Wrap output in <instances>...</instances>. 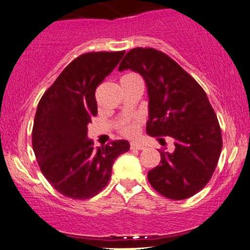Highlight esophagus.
Instances as JSON below:
<instances>
[{
    "instance_id": "1",
    "label": "esophagus",
    "mask_w": 250,
    "mask_h": 250,
    "mask_svg": "<svg viewBox=\"0 0 250 250\" xmlns=\"http://www.w3.org/2000/svg\"><path fill=\"white\" fill-rule=\"evenodd\" d=\"M131 147L132 150H134V149H137V150H142V149H145V146L141 145V144H138V142H131Z\"/></svg>"
}]
</instances>
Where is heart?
Segmentation results:
<instances>
[{"label": "heart", "mask_w": 250, "mask_h": 250, "mask_svg": "<svg viewBox=\"0 0 250 250\" xmlns=\"http://www.w3.org/2000/svg\"><path fill=\"white\" fill-rule=\"evenodd\" d=\"M118 129L121 134L126 138H133L138 134L139 131V121L138 119H126L118 125Z\"/></svg>", "instance_id": "heart-1"}]
</instances>
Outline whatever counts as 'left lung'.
Returning <instances> with one entry per match:
<instances>
[{
	"label": "left lung",
	"mask_w": 250,
	"mask_h": 250,
	"mask_svg": "<svg viewBox=\"0 0 250 250\" xmlns=\"http://www.w3.org/2000/svg\"><path fill=\"white\" fill-rule=\"evenodd\" d=\"M127 69L140 73L147 85V133L170 137L176 147L173 153L160 150L161 163L148 172L149 183L171 200L195 195L211 179L223 147L208 96L177 62L154 48L129 50L118 67Z\"/></svg>",
	"instance_id": "1"
}]
</instances>
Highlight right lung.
Returning <instances> with one entry per match:
<instances>
[{
	"label": "right lung",
	"instance_id": "1",
	"mask_svg": "<svg viewBox=\"0 0 250 250\" xmlns=\"http://www.w3.org/2000/svg\"><path fill=\"white\" fill-rule=\"evenodd\" d=\"M125 51L86 53L74 58L38 104L32 146L41 172L62 195L87 200L104 188L112 164L129 144L116 140L94 148L87 125L97 113L96 87Z\"/></svg>",
	"mask_w": 250,
	"mask_h": 250
}]
</instances>
